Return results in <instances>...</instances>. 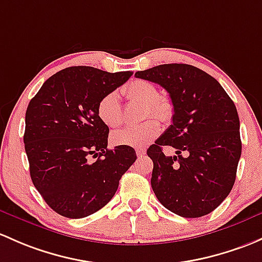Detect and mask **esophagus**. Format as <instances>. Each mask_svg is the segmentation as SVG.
<instances>
[{"label": "esophagus", "mask_w": 262, "mask_h": 262, "mask_svg": "<svg viewBox=\"0 0 262 262\" xmlns=\"http://www.w3.org/2000/svg\"><path fill=\"white\" fill-rule=\"evenodd\" d=\"M137 156L139 157H144L145 156V150H143V149H137Z\"/></svg>", "instance_id": "obj_1"}]
</instances>
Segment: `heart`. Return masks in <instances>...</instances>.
I'll return each mask as SVG.
<instances>
[{"instance_id": "b5f03b06", "label": "heart", "mask_w": 262, "mask_h": 262, "mask_svg": "<svg viewBox=\"0 0 262 262\" xmlns=\"http://www.w3.org/2000/svg\"><path fill=\"white\" fill-rule=\"evenodd\" d=\"M128 100L143 103L147 109L144 117L152 115L161 122H167L172 117L173 105L166 96L158 95L156 85L147 80H133L122 89ZM99 119L109 128H117L122 124L123 114L119 96L117 93L104 95L96 108ZM159 133V125L154 119L145 120L138 125L126 126L112 134V142L115 145L140 148L156 138Z\"/></svg>"}]
</instances>
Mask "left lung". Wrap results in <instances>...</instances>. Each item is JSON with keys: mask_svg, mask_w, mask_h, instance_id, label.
I'll return each instance as SVG.
<instances>
[{"mask_svg": "<svg viewBox=\"0 0 262 262\" xmlns=\"http://www.w3.org/2000/svg\"><path fill=\"white\" fill-rule=\"evenodd\" d=\"M136 78L161 85L173 104L172 124L147 150L154 194L178 216L208 214L236 180L242 145L235 104L216 79L196 66L158 65L137 71ZM166 145L175 148L176 156L164 154Z\"/></svg>", "mask_w": 262, "mask_h": 262, "instance_id": "obj_1", "label": "left lung"}]
</instances>
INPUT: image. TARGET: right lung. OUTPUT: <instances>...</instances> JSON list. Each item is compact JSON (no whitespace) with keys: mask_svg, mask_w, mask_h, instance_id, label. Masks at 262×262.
I'll use <instances>...</instances> for the list:
<instances>
[{"mask_svg":"<svg viewBox=\"0 0 262 262\" xmlns=\"http://www.w3.org/2000/svg\"><path fill=\"white\" fill-rule=\"evenodd\" d=\"M132 75L71 66L49 78L29 103L24 143L30 176L56 213L82 219L103 208L136 162L132 147L108 149L109 128L96 113L100 99Z\"/></svg>","mask_w":262,"mask_h":262,"instance_id":"obj_1","label":"right lung"}]
</instances>
